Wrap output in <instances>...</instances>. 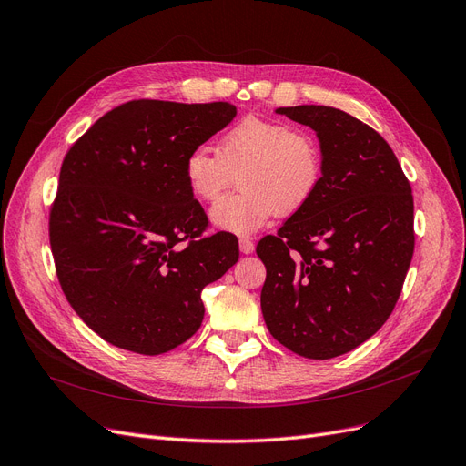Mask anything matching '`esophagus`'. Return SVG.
Masks as SVG:
<instances>
[{
  "instance_id": "34e87169",
  "label": "esophagus",
  "mask_w": 466,
  "mask_h": 466,
  "mask_svg": "<svg viewBox=\"0 0 466 466\" xmlns=\"http://www.w3.org/2000/svg\"><path fill=\"white\" fill-rule=\"evenodd\" d=\"M238 248L243 254H252L254 252V243L250 238H240L238 240Z\"/></svg>"
}]
</instances>
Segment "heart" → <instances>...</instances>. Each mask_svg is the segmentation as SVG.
Returning <instances> with one entry per match:
<instances>
[{
    "label": "heart",
    "mask_w": 466,
    "mask_h": 466,
    "mask_svg": "<svg viewBox=\"0 0 466 466\" xmlns=\"http://www.w3.org/2000/svg\"><path fill=\"white\" fill-rule=\"evenodd\" d=\"M241 174L237 196L220 201ZM185 181L200 202H220L210 212L216 228L250 235L279 212H300L321 183L323 162L318 143L292 126L247 116L221 136L218 153L198 147L185 158Z\"/></svg>",
    "instance_id": "b5f03b06"
}]
</instances>
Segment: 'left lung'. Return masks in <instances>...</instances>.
I'll return each instance as SVG.
<instances>
[{
	"mask_svg": "<svg viewBox=\"0 0 466 466\" xmlns=\"http://www.w3.org/2000/svg\"><path fill=\"white\" fill-rule=\"evenodd\" d=\"M319 139V189L258 243L262 313L275 340L309 360L363 344L392 313L415 248L413 195L373 127L323 105L275 108Z\"/></svg>",
	"mask_w": 466,
	"mask_h": 466,
	"instance_id": "8db88e82",
	"label": "left lung"
}]
</instances>
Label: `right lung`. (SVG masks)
I'll list each match as a JSON object with an SVG mask.
<instances>
[{
    "instance_id": "right-lung-1",
    "label": "right lung",
    "mask_w": 466,
    "mask_h": 466,
    "mask_svg": "<svg viewBox=\"0 0 466 466\" xmlns=\"http://www.w3.org/2000/svg\"><path fill=\"white\" fill-rule=\"evenodd\" d=\"M235 115L223 101H132L66 153L51 252L66 300L108 344L143 356L177 348L202 323V289L237 264L233 235L198 238L207 216L183 174Z\"/></svg>"
}]
</instances>
